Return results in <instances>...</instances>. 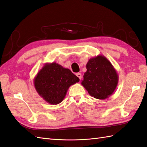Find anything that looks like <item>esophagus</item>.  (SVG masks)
Returning <instances> with one entry per match:
<instances>
[{
  "instance_id": "obj_1",
  "label": "esophagus",
  "mask_w": 147,
  "mask_h": 147,
  "mask_svg": "<svg viewBox=\"0 0 147 147\" xmlns=\"http://www.w3.org/2000/svg\"><path fill=\"white\" fill-rule=\"evenodd\" d=\"M76 76L79 78H80V80H82V74H81V73H76Z\"/></svg>"
}]
</instances>
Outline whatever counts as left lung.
<instances>
[{
  "label": "left lung",
  "instance_id": "1",
  "mask_svg": "<svg viewBox=\"0 0 147 147\" xmlns=\"http://www.w3.org/2000/svg\"><path fill=\"white\" fill-rule=\"evenodd\" d=\"M86 69L82 85L90 95L104 100L113 94L117 86L119 76L116 70L105 56L98 55L90 59Z\"/></svg>",
  "mask_w": 147,
  "mask_h": 147
}]
</instances>
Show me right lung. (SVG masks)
<instances>
[{
  "mask_svg": "<svg viewBox=\"0 0 147 147\" xmlns=\"http://www.w3.org/2000/svg\"><path fill=\"white\" fill-rule=\"evenodd\" d=\"M80 79L67 68L56 62L45 63L34 78V86L38 95L51 105L63 100L69 86Z\"/></svg>",
  "mask_w": 147,
  "mask_h": 147,
  "instance_id": "add662e5",
  "label": "right lung"
}]
</instances>
